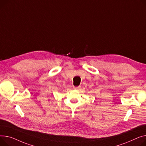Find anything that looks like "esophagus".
I'll return each mask as SVG.
<instances>
[{"label": "esophagus", "mask_w": 146, "mask_h": 146, "mask_svg": "<svg viewBox=\"0 0 146 146\" xmlns=\"http://www.w3.org/2000/svg\"><path fill=\"white\" fill-rule=\"evenodd\" d=\"M80 87H81L80 86H76V87H74L73 89H76V90H78V89H80Z\"/></svg>", "instance_id": "obj_1"}]
</instances>
